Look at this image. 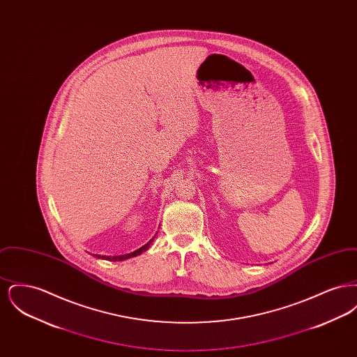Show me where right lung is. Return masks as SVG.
<instances>
[{
  "label": "right lung",
  "mask_w": 357,
  "mask_h": 357,
  "mask_svg": "<svg viewBox=\"0 0 357 357\" xmlns=\"http://www.w3.org/2000/svg\"><path fill=\"white\" fill-rule=\"evenodd\" d=\"M153 239H150L144 246H142L140 249H137V250H135V252H132V253H130V255H119V257H104L102 255V258H105V259H112V261H121V259H126V258H131V257H135V255H139L140 253H143V252H146L149 248H150V245H151V242H153ZM99 257V255H98ZM100 258V257H99Z\"/></svg>",
  "instance_id": "obj_1"
}]
</instances>
